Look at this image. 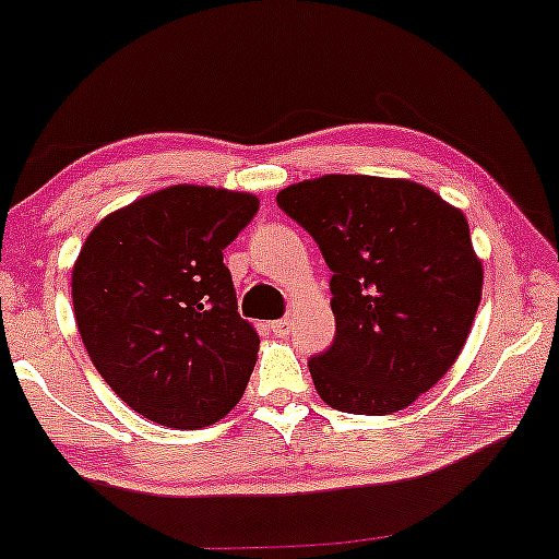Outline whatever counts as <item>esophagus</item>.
I'll return each mask as SVG.
<instances>
[{
    "label": "esophagus",
    "mask_w": 559,
    "mask_h": 559,
    "mask_svg": "<svg viewBox=\"0 0 559 559\" xmlns=\"http://www.w3.org/2000/svg\"><path fill=\"white\" fill-rule=\"evenodd\" d=\"M267 328H271V331H273L275 335H278V338H286V335H288V333H292V320H288V318L273 320V322H271V325H267Z\"/></svg>",
    "instance_id": "34e87169"
}]
</instances>
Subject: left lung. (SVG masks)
<instances>
[{"label":"left lung","instance_id":"obj_1","mask_svg":"<svg viewBox=\"0 0 559 559\" xmlns=\"http://www.w3.org/2000/svg\"><path fill=\"white\" fill-rule=\"evenodd\" d=\"M275 203L331 267L335 338L309 359L328 406L401 412L459 359L481 301V262L459 207L408 179L331 174Z\"/></svg>","mask_w":559,"mask_h":559}]
</instances>
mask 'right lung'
<instances>
[{
    "mask_svg": "<svg viewBox=\"0 0 559 559\" xmlns=\"http://www.w3.org/2000/svg\"><path fill=\"white\" fill-rule=\"evenodd\" d=\"M247 192L177 185L106 215L72 271L80 338L132 412L200 429L237 406L260 338L224 250L258 213Z\"/></svg>",
    "mask_w": 559,
    "mask_h": 559,
    "instance_id": "add662e5",
    "label": "right lung"
}]
</instances>
